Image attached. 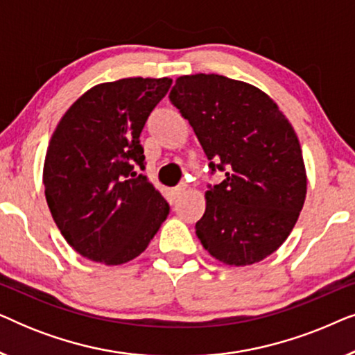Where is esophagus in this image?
Wrapping results in <instances>:
<instances>
[{
    "instance_id": "obj_1",
    "label": "esophagus",
    "mask_w": 355,
    "mask_h": 355,
    "mask_svg": "<svg viewBox=\"0 0 355 355\" xmlns=\"http://www.w3.org/2000/svg\"><path fill=\"white\" fill-rule=\"evenodd\" d=\"M184 192H186V186H179V187H176V189H173V196L176 197V198L181 197Z\"/></svg>"
}]
</instances>
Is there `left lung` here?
Returning <instances> with one entry per match:
<instances>
[{"label":"left lung","mask_w":355,"mask_h":355,"mask_svg":"<svg viewBox=\"0 0 355 355\" xmlns=\"http://www.w3.org/2000/svg\"><path fill=\"white\" fill-rule=\"evenodd\" d=\"M169 101L225 173L205 192L197 237L211 257L244 266L273 254L297 221L307 176L297 135L268 95L218 74L182 76Z\"/></svg>","instance_id":"left-lung-1"}]
</instances>
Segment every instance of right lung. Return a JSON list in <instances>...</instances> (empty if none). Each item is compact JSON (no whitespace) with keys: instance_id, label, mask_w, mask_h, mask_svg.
I'll return each mask as SVG.
<instances>
[{"instance_id":"right-lung-1","label":"right lung","mask_w":355,"mask_h":355,"mask_svg":"<svg viewBox=\"0 0 355 355\" xmlns=\"http://www.w3.org/2000/svg\"><path fill=\"white\" fill-rule=\"evenodd\" d=\"M173 80L95 85L66 111L46 150L43 184L61 234L85 259L123 265L147 249L169 205L147 176L140 132Z\"/></svg>"}]
</instances>
